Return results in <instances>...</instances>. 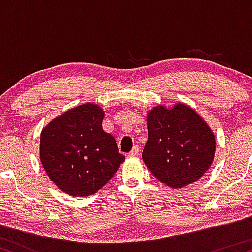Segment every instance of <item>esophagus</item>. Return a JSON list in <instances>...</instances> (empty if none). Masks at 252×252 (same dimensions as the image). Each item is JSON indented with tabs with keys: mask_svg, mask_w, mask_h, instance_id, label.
Returning <instances> with one entry per match:
<instances>
[{
	"mask_svg": "<svg viewBox=\"0 0 252 252\" xmlns=\"http://www.w3.org/2000/svg\"><path fill=\"white\" fill-rule=\"evenodd\" d=\"M138 153H140V147L138 146H134V148L131 149V152L129 153L130 156H137Z\"/></svg>",
	"mask_w": 252,
	"mask_h": 252,
	"instance_id": "esophagus-1",
	"label": "esophagus"
}]
</instances>
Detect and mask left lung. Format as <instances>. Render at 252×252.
I'll return each mask as SVG.
<instances>
[{
  "mask_svg": "<svg viewBox=\"0 0 252 252\" xmlns=\"http://www.w3.org/2000/svg\"><path fill=\"white\" fill-rule=\"evenodd\" d=\"M148 141L142 158L158 181L181 189L201 178L213 162L216 137L186 104L155 106L147 116Z\"/></svg>",
  "mask_w": 252,
  "mask_h": 252,
  "instance_id": "obj_1",
  "label": "left lung"
}]
</instances>
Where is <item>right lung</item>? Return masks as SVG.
<instances>
[{
    "mask_svg": "<svg viewBox=\"0 0 252 252\" xmlns=\"http://www.w3.org/2000/svg\"><path fill=\"white\" fill-rule=\"evenodd\" d=\"M104 111L86 103L54 118L40 135V160L58 189L72 196L99 190L126 156L114 136L103 130Z\"/></svg>",
    "mask_w": 252,
    "mask_h": 252,
    "instance_id": "add662e5",
    "label": "right lung"
}]
</instances>
